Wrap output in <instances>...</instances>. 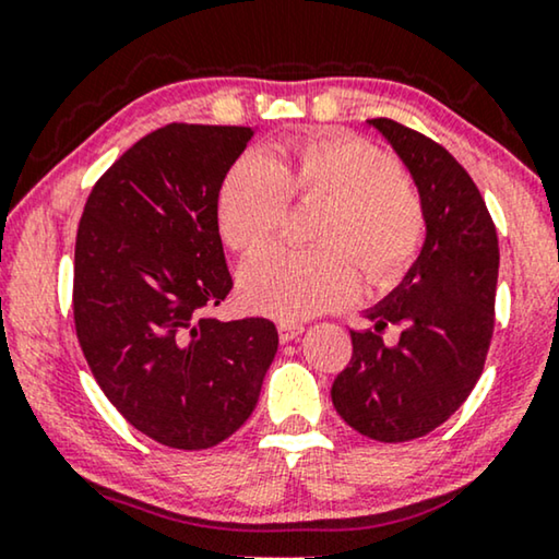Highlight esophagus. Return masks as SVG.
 I'll use <instances>...</instances> for the list:
<instances>
[{"instance_id":"esophagus-1","label":"esophagus","mask_w":559,"mask_h":559,"mask_svg":"<svg viewBox=\"0 0 559 559\" xmlns=\"http://www.w3.org/2000/svg\"><path fill=\"white\" fill-rule=\"evenodd\" d=\"M277 331H280V341L282 343H289V341H295L297 335H302L305 328L297 325V323H280Z\"/></svg>"}]
</instances>
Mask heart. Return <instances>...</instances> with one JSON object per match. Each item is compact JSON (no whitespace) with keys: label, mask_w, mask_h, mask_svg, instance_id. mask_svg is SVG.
<instances>
[{"label":"heart","mask_w":559,"mask_h":559,"mask_svg":"<svg viewBox=\"0 0 559 559\" xmlns=\"http://www.w3.org/2000/svg\"><path fill=\"white\" fill-rule=\"evenodd\" d=\"M318 201L308 249L272 247L241 270L251 310L305 320L356 295L361 266L371 285L400 277L423 249V198L392 152L358 134L323 132L236 159L218 188L216 216L224 241L239 254L270 243L287 203Z\"/></svg>","instance_id":"obj_1"}]
</instances>
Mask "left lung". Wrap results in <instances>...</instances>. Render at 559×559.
<instances>
[{
	"instance_id": "left-lung-1",
	"label": "left lung",
	"mask_w": 559,
	"mask_h": 559,
	"mask_svg": "<svg viewBox=\"0 0 559 559\" xmlns=\"http://www.w3.org/2000/svg\"><path fill=\"white\" fill-rule=\"evenodd\" d=\"M423 198L427 234L417 262L379 305L371 328L350 331L354 356L333 381V407L356 432L407 442L440 427L476 386L493 335L499 239L476 182L430 136L369 119ZM401 328L386 347L380 331Z\"/></svg>"
}]
</instances>
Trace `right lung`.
<instances>
[{"label": "right lung", "mask_w": 559, "mask_h": 559, "mask_svg": "<svg viewBox=\"0 0 559 559\" xmlns=\"http://www.w3.org/2000/svg\"><path fill=\"white\" fill-rule=\"evenodd\" d=\"M251 136V127L155 129L98 178L75 236L83 356L119 415L167 448L231 438L277 354L272 320L205 316L234 287L216 201Z\"/></svg>", "instance_id": "obj_1"}]
</instances>
